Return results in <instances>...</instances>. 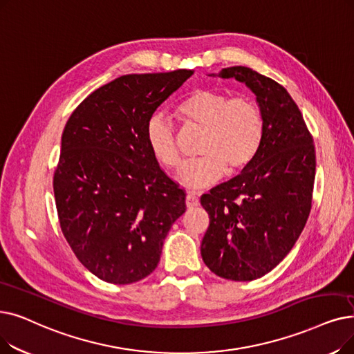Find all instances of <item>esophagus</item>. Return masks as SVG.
<instances>
[{
	"label": "esophagus",
	"instance_id": "1",
	"mask_svg": "<svg viewBox=\"0 0 354 354\" xmlns=\"http://www.w3.org/2000/svg\"><path fill=\"white\" fill-rule=\"evenodd\" d=\"M185 203H187L188 208H195V207L199 205V199H198V196L195 194H188Z\"/></svg>",
	"mask_w": 354,
	"mask_h": 354
}]
</instances>
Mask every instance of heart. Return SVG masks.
Instances as JSON below:
<instances>
[{
    "mask_svg": "<svg viewBox=\"0 0 354 354\" xmlns=\"http://www.w3.org/2000/svg\"><path fill=\"white\" fill-rule=\"evenodd\" d=\"M175 115L187 129L201 130L198 153L203 158L182 169L178 180L188 188L203 189L217 183L224 174L244 171L257 156L265 137V118L256 101L232 98L225 92L195 89L183 98ZM146 142L166 169H179L182 155L172 122L160 114L146 124Z\"/></svg>",
    "mask_w": 354,
    "mask_h": 354,
    "instance_id": "b5f03b06",
    "label": "heart"
}]
</instances>
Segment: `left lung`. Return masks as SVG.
I'll use <instances>...</instances> for the list:
<instances>
[{"label":"left lung","mask_w":354,"mask_h":354,"mask_svg":"<svg viewBox=\"0 0 354 354\" xmlns=\"http://www.w3.org/2000/svg\"><path fill=\"white\" fill-rule=\"evenodd\" d=\"M245 84L265 118L256 159L236 178L201 196L209 225L201 243L204 263L220 278L254 281L278 266L308 220L315 149L288 91L245 66L217 75Z\"/></svg>","instance_id":"left-lung-1"}]
</instances>
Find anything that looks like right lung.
Returning a JSON list of instances; mask_svg holds the SVG:
<instances>
[{"mask_svg":"<svg viewBox=\"0 0 354 354\" xmlns=\"http://www.w3.org/2000/svg\"><path fill=\"white\" fill-rule=\"evenodd\" d=\"M194 71L122 75L69 117L53 176L59 223L80 262L115 285L156 269L185 192L153 158L146 124Z\"/></svg>","mask_w":354,"mask_h":354,"instance_id":"add662e5","label":"right lung"}]
</instances>
